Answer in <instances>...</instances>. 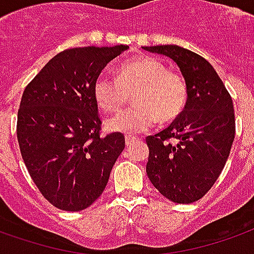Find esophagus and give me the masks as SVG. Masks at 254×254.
<instances>
[{
  "mask_svg": "<svg viewBox=\"0 0 254 254\" xmlns=\"http://www.w3.org/2000/svg\"><path fill=\"white\" fill-rule=\"evenodd\" d=\"M134 141H137V137L134 136H130V134H127V136H125V144H127V146H130Z\"/></svg>",
  "mask_w": 254,
  "mask_h": 254,
  "instance_id": "esophagus-1",
  "label": "esophagus"
}]
</instances>
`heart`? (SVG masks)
Returning a JSON list of instances; mask_svg holds the SVG:
<instances>
[{
    "label": "heart",
    "mask_w": 254,
    "mask_h": 254,
    "mask_svg": "<svg viewBox=\"0 0 254 254\" xmlns=\"http://www.w3.org/2000/svg\"><path fill=\"white\" fill-rule=\"evenodd\" d=\"M133 95L134 108L122 110L108 120L110 132L137 134L149 130L157 121L171 122L179 117L189 101L185 78L155 58L124 62L117 78L101 74L94 83V98L103 112H118Z\"/></svg>",
    "instance_id": "obj_1"
}]
</instances>
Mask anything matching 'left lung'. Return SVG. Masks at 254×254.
Here are the masks:
<instances>
[{
    "instance_id": "left-lung-1",
    "label": "left lung",
    "mask_w": 254,
    "mask_h": 254,
    "mask_svg": "<svg viewBox=\"0 0 254 254\" xmlns=\"http://www.w3.org/2000/svg\"><path fill=\"white\" fill-rule=\"evenodd\" d=\"M172 59L189 87L185 110L170 127L146 137V175L163 196L192 203L217 182L236 134L230 94L207 60L179 46L142 47Z\"/></svg>"
}]
</instances>
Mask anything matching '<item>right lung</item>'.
Segmentation results:
<instances>
[{
  "label": "right lung",
  "mask_w": 254,
  "mask_h": 254,
  "mask_svg": "<svg viewBox=\"0 0 254 254\" xmlns=\"http://www.w3.org/2000/svg\"><path fill=\"white\" fill-rule=\"evenodd\" d=\"M127 46L60 52L28 84L17 114L22 160L43 196L64 211L93 204L125 148L121 133L99 136L94 83Z\"/></svg>",
  "instance_id": "obj_1"
}]
</instances>
